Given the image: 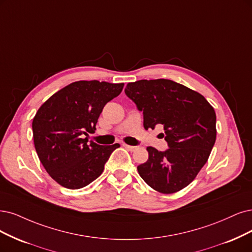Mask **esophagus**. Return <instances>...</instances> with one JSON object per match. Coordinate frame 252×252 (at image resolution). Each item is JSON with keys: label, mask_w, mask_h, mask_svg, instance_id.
<instances>
[{"label": "esophagus", "mask_w": 252, "mask_h": 252, "mask_svg": "<svg viewBox=\"0 0 252 252\" xmlns=\"http://www.w3.org/2000/svg\"><path fill=\"white\" fill-rule=\"evenodd\" d=\"M123 145L129 152H134L136 150V146H132V145H128V144H126V143H124Z\"/></svg>", "instance_id": "esophagus-1"}]
</instances>
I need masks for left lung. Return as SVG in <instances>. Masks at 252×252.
<instances>
[{
	"label": "left lung",
	"mask_w": 252,
	"mask_h": 252,
	"mask_svg": "<svg viewBox=\"0 0 252 252\" xmlns=\"http://www.w3.org/2000/svg\"><path fill=\"white\" fill-rule=\"evenodd\" d=\"M126 94L143 111L145 129L164 126L169 148L148 146V160L137 167L154 190L170 194L184 189L207 163L216 141V113L200 93L171 80L128 83Z\"/></svg>",
	"instance_id": "left-lung-1"
}]
</instances>
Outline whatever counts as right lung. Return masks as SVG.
I'll return each mask as SVG.
<instances>
[{
  "mask_svg": "<svg viewBox=\"0 0 252 252\" xmlns=\"http://www.w3.org/2000/svg\"><path fill=\"white\" fill-rule=\"evenodd\" d=\"M124 83L78 81L44 101L33 118V139L39 160L62 187L80 189L104 171L120 145H98L83 135L94 133L105 105L118 96Z\"/></svg>",
  "mask_w": 252,
  "mask_h": 252,
  "instance_id": "add662e5",
  "label": "right lung"
}]
</instances>
